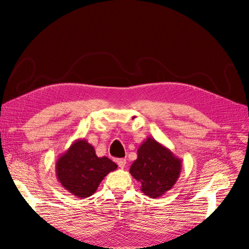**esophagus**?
Returning a JSON list of instances; mask_svg holds the SVG:
<instances>
[{
	"label": "esophagus",
	"mask_w": 249,
	"mask_h": 249,
	"mask_svg": "<svg viewBox=\"0 0 249 249\" xmlns=\"http://www.w3.org/2000/svg\"><path fill=\"white\" fill-rule=\"evenodd\" d=\"M116 163L120 168H124L125 166V164H126V161H125V159H117Z\"/></svg>",
	"instance_id": "1"
}]
</instances>
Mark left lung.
<instances>
[{
	"label": "left lung",
	"mask_w": 249,
	"mask_h": 249,
	"mask_svg": "<svg viewBox=\"0 0 249 249\" xmlns=\"http://www.w3.org/2000/svg\"><path fill=\"white\" fill-rule=\"evenodd\" d=\"M182 170V160L152 137L141 143L137 159L130 167L132 177L141 184L140 190L152 198L160 197L175 186Z\"/></svg>",
	"instance_id": "left-lung-1"
}]
</instances>
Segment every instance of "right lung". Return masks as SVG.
<instances>
[{
  "mask_svg": "<svg viewBox=\"0 0 249 249\" xmlns=\"http://www.w3.org/2000/svg\"><path fill=\"white\" fill-rule=\"evenodd\" d=\"M117 165L107 157H97L94 147L85 139H78L56 162V176L66 191L86 198L97 190L101 182Z\"/></svg>",
  "mask_w": 249,
  "mask_h": 249,
  "instance_id": "right-lung-1",
  "label": "right lung"
}]
</instances>
